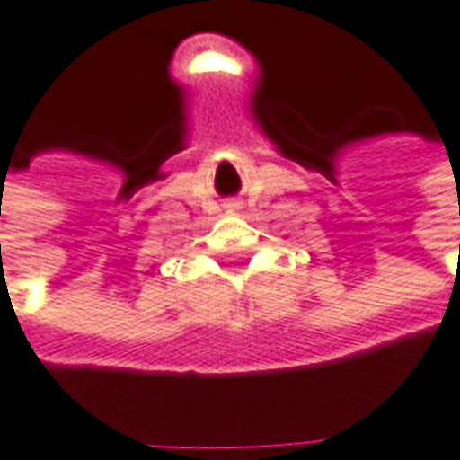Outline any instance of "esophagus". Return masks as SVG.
<instances>
[{"instance_id":"1","label":"esophagus","mask_w":460,"mask_h":460,"mask_svg":"<svg viewBox=\"0 0 460 460\" xmlns=\"http://www.w3.org/2000/svg\"><path fill=\"white\" fill-rule=\"evenodd\" d=\"M231 208H234V203H231Z\"/></svg>"}]
</instances>
